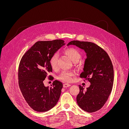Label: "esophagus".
Here are the masks:
<instances>
[{
    "instance_id": "1",
    "label": "esophagus",
    "mask_w": 129,
    "mask_h": 129,
    "mask_svg": "<svg viewBox=\"0 0 129 129\" xmlns=\"http://www.w3.org/2000/svg\"><path fill=\"white\" fill-rule=\"evenodd\" d=\"M71 86V84H67V83H65L63 84V87L64 88H67V87H69Z\"/></svg>"
}]
</instances>
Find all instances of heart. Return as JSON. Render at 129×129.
<instances>
[{
    "label": "heart",
    "mask_w": 129,
    "mask_h": 129,
    "mask_svg": "<svg viewBox=\"0 0 129 129\" xmlns=\"http://www.w3.org/2000/svg\"><path fill=\"white\" fill-rule=\"evenodd\" d=\"M63 53L66 56H67L74 63H77L82 58V54L77 49L74 48H68L66 49ZM57 55L54 54L50 58L49 63L53 69H55L57 66ZM74 76V74L70 72H63L59 75V79L64 82H71L73 80V77Z\"/></svg>",
    "instance_id": "obj_1"
}]
</instances>
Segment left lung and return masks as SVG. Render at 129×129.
<instances>
[{
  "label": "left lung",
  "mask_w": 129,
  "mask_h": 129,
  "mask_svg": "<svg viewBox=\"0 0 129 129\" xmlns=\"http://www.w3.org/2000/svg\"><path fill=\"white\" fill-rule=\"evenodd\" d=\"M69 45L76 46L86 53L80 77L90 83L85 90L79 85L77 103L85 111L95 112L103 107L112 90L114 74L111 61L107 52L94 43L74 40L68 43Z\"/></svg>",
  "instance_id": "obj_1"
}]
</instances>
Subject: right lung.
Listing matches in <instances>:
<instances>
[{"label":"right lung","mask_w":129,"mask_h":129,"mask_svg":"<svg viewBox=\"0 0 129 129\" xmlns=\"http://www.w3.org/2000/svg\"><path fill=\"white\" fill-rule=\"evenodd\" d=\"M65 44L62 40L38 41L21 58L18 70L19 88L27 103L35 111H47L60 99L62 83L55 80L49 88L45 87L43 81L52 72L50 58Z\"/></svg>","instance_id":"add662e5"}]
</instances>
